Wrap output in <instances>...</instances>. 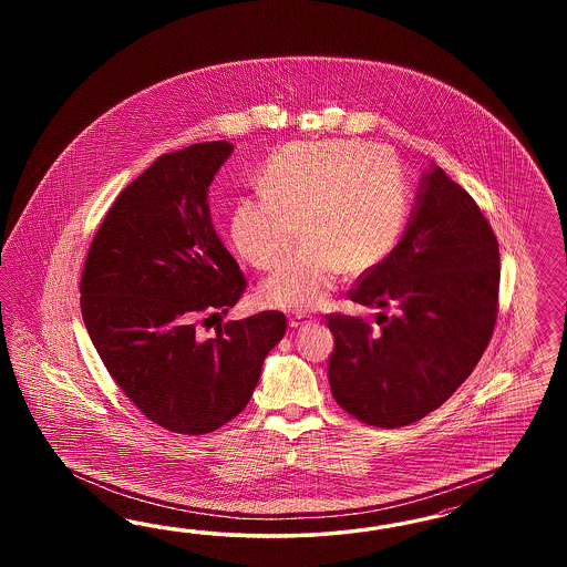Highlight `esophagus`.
<instances>
[{"label":"esophagus","mask_w":567,"mask_h":567,"mask_svg":"<svg viewBox=\"0 0 567 567\" xmlns=\"http://www.w3.org/2000/svg\"><path fill=\"white\" fill-rule=\"evenodd\" d=\"M316 322H318L316 318H308V316H292L291 320H289V327L303 328L308 327V324H316Z\"/></svg>","instance_id":"obj_1"}]
</instances>
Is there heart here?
Returning a JSON list of instances; mask_svg holds the SVG:
<instances>
[{
    "label": "heart",
    "mask_w": 567,
    "mask_h": 567,
    "mask_svg": "<svg viewBox=\"0 0 567 567\" xmlns=\"http://www.w3.org/2000/svg\"><path fill=\"white\" fill-rule=\"evenodd\" d=\"M264 197L240 199L230 239L240 258L272 270L295 226L303 245L261 289L266 308H320L339 275L374 268L391 254L408 216V187L395 155L360 141L295 143L259 174Z\"/></svg>",
    "instance_id": "heart-1"
}]
</instances>
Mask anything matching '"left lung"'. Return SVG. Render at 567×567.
I'll return each instance as SVG.
<instances>
[{
	"label": "left lung",
	"instance_id": "8db88e82",
	"mask_svg": "<svg viewBox=\"0 0 567 567\" xmlns=\"http://www.w3.org/2000/svg\"><path fill=\"white\" fill-rule=\"evenodd\" d=\"M498 243L481 207L430 164L393 251L349 291L378 330L332 313L330 391L344 412L401 429L441 408L472 374L497 320Z\"/></svg>",
	"mask_w": 567,
	"mask_h": 567
}]
</instances>
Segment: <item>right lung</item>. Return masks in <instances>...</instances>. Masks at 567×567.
Instances as JSON below:
<instances>
[{
    "mask_svg": "<svg viewBox=\"0 0 567 567\" xmlns=\"http://www.w3.org/2000/svg\"><path fill=\"white\" fill-rule=\"evenodd\" d=\"M235 145L195 143L122 190L81 278L86 332L126 396L162 429L206 434L239 415L287 318L261 311L202 339L239 303L245 278L218 237L207 190Z\"/></svg>",
    "mask_w": 567,
    "mask_h": 567,
    "instance_id": "right-lung-1",
    "label": "right lung"
}]
</instances>
